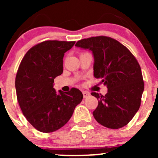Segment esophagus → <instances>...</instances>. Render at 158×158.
<instances>
[{
	"mask_svg": "<svg viewBox=\"0 0 158 158\" xmlns=\"http://www.w3.org/2000/svg\"><path fill=\"white\" fill-rule=\"evenodd\" d=\"M82 94H83V97H84V98H88L90 96V94L88 93V92L83 91Z\"/></svg>",
	"mask_w": 158,
	"mask_h": 158,
	"instance_id": "34e87169",
	"label": "esophagus"
}]
</instances>
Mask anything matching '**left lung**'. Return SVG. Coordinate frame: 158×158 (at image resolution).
<instances>
[{"mask_svg":"<svg viewBox=\"0 0 158 158\" xmlns=\"http://www.w3.org/2000/svg\"><path fill=\"white\" fill-rule=\"evenodd\" d=\"M75 46L92 52L94 77L108 88L105 96L91 93L99 102L94 118L113 129L126 126L139 110L144 90L137 59L124 45L106 36L81 39Z\"/></svg>","mask_w":158,"mask_h":158,"instance_id":"obj_1","label":"left lung"}]
</instances>
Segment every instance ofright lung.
<instances>
[{"instance_id":"add662e5","label":"right lung","mask_w":158,"mask_h":158,"mask_svg":"<svg viewBox=\"0 0 158 158\" xmlns=\"http://www.w3.org/2000/svg\"><path fill=\"white\" fill-rule=\"evenodd\" d=\"M75 41H46L32 47L23 56L15 78L18 102L28 122L39 131L50 133L64 126L83 94L53 88L54 79L63 73L64 52Z\"/></svg>"}]
</instances>
